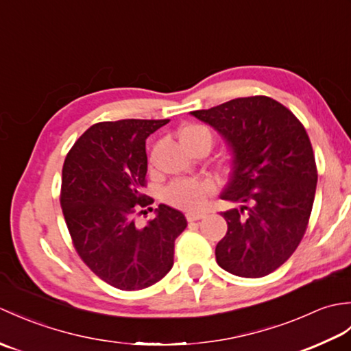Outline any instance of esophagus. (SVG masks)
<instances>
[{
  "instance_id": "obj_1",
  "label": "esophagus",
  "mask_w": 351,
  "mask_h": 351,
  "mask_svg": "<svg viewBox=\"0 0 351 351\" xmlns=\"http://www.w3.org/2000/svg\"><path fill=\"white\" fill-rule=\"evenodd\" d=\"M185 217H187L189 221H197L200 219H204L205 214H202V213H187V215H185Z\"/></svg>"
}]
</instances>
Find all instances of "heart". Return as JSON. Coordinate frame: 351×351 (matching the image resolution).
Wrapping results in <instances>:
<instances>
[{
	"label": "heart",
	"mask_w": 351,
	"mask_h": 351,
	"mask_svg": "<svg viewBox=\"0 0 351 351\" xmlns=\"http://www.w3.org/2000/svg\"><path fill=\"white\" fill-rule=\"evenodd\" d=\"M181 143L191 152L196 146L208 143L213 145V134L204 125L191 123L184 126L178 132ZM215 193V184L211 180H193L184 178L167 185L164 191V199L171 206L184 211H196L202 208L206 199Z\"/></svg>",
	"instance_id": "b5f03b06"
}]
</instances>
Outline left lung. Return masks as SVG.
I'll use <instances>...</instances> for the list:
<instances>
[{
  "label": "left lung",
  "mask_w": 351,
  "mask_h": 351,
  "mask_svg": "<svg viewBox=\"0 0 351 351\" xmlns=\"http://www.w3.org/2000/svg\"><path fill=\"white\" fill-rule=\"evenodd\" d=\"M191 114L217 130L234 155L221 199L240 206L221 213L228 232L215 247L217 264L241 278L270 274L300 244L314 205L308 132L293 111L261 95Z\"/></svg>",
  "instance_id": "8db88e82"
}]
</instances>
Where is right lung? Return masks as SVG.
I'll return each mask as SVG.
<instances>
[{"label": "right lung", "instance_id": "right-lung-1", "mask_svg": "<svg viewBox=\"0 0 351 351\" xmlns=\"http://www.w3.org/2000/svg\"><path fill=\"white\" fill-rule=\"evenodd\" d=\"M162 121L123 119L92 125L66 155L60 205L73 247L108 285L136 291L154 285L173 267L175 240L187 228L184 214L167 205L145 228L154 199L146 187V138Z\"/></svg>", "mask_w": 351, "mask_h": 351}]
</instances>
